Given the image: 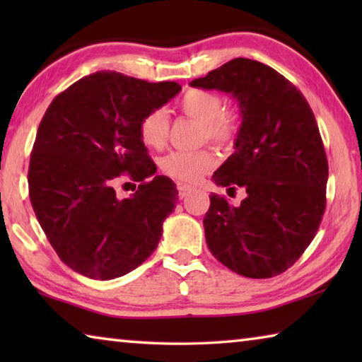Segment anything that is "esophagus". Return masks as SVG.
I'll return each instance as SVG.
<instances>
[{
    "label": "esophagus",
    "mask_w": 362,
    "mask_h": 362,
    "mask_svg": "<svg viewBox=\"0 0 362 362\" xmlns=\"http://www.w3.org/2000/svg\"><path fill=\"white\" fill-rule=\"evenodd\" d=\"M177 189H179V198L183 199L187 198V196L193 192V187L192 185H187V183H177Z\"/></svg>",
    "instance_id": "esophagus-1"
}]
</instances>
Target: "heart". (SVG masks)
I'll return each mask as SVG.
<instances>
[{"label":"heart","instance_id":"1","mask_svg":"<svg viewBox=\"0 0 362 362\" xmlns=\"http://www.w3.org/2000/svg\"><path fill=\"white\" fill-rule=\"evenodd\" d=\"M179 110L188 118L201 122V139L220 146L230 145L236 137L235 113L223 110L222 95L212 90L189 89L179 100ZM139 136L153 150L163 148L169 136V116L164 108L150 110L139 122ZM216 159L207 150L173 151L159 161V168L170 179L196 182L214 168Z\"/></svg>","mask_w":362,"mask_h":362}]
</instances>
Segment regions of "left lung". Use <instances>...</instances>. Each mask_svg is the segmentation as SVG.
<instances>
[{
  "label": "left lung",
  "mask_w": 362,
  "mask_h": 362,
  "mask_svg": "<svg viewBox=\"0 0 362 362\" xmlns=\"http://www.w3.org/2000/svg\"><path fill=\"white\" fill-rule=\"evenodd\" d=\"M189 86L231 94L243 119L235 153L212 180L247 196L235 207L211 193L207 247L243 276H278L310 246L326 211L329 166L315 115L289 79L257 60L233 59Z\"/></svg>",
  "instance_id": "obj_1"
}]
</instances>
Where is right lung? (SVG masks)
I'll use <instances>...</instances> for the list:
<instances>
[{
    "instance_id": "right-lung-1",
    "label": "right lung",
    "mask_w": 362,
    "mask_h": 362,
    "mask_svg": "<svg viewBox=\"0 0 362 362\" xmlns=\"http://www.w3.org/2000/svg\"><path fill=\"white\" fill-rule=\"evenodd\" d=\"M180 89L97 71L60 93L42 116L30 156V201L60 260L83 276H124L158 247L179 192L169 177L155 175L139 122ZM124 173L141 185L121 200L114 185Z\"/></svg>"
}]
</instances>
